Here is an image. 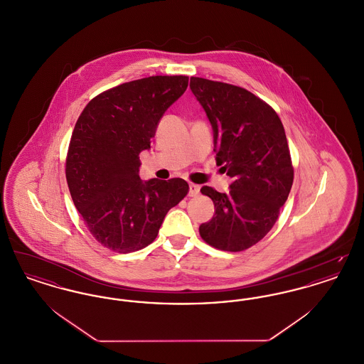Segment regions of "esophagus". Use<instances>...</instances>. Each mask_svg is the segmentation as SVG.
Listing matches in <instances>:
<instances>
[{
    "label": "esophagus",
    "instance_id": "34e87169",
    "mask_svg": "<svg viewBox=\"0 0 364 364\" xmlns=\"http://www.w3.org/2000/svg\"><path fill=\"white\" fill-rule=\"evenodd\" d=\"M199 191H200L199 186L190 184V192H188V195H190V196H198V195H199Z\"/></svg>",
    "mask_w": 364,
    "mask_h": 364
}]
</instances>
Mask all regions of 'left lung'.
<instances>
[{"mask_svg":"<svg viewBox=\"0 0 364 364\" xmlns=\"http://www.w3.org/2000/svg\"><path fill=\"white\" fill-rule=\"evenodd\" d=\"M190 88L211 124L217 165L233 178L226 193L202 187L214 215L199 233L214 248L247 250L276 224L292 188L284 125L273 107L242 87L191 77Z\"/></svg>","mask_w":364,"mask_h":364,"instance_id":"left-lung-1","label":"left lung"}]
</instances>
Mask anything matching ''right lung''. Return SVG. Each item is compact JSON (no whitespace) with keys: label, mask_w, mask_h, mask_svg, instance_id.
Here are the masks:
<instances>
[{"label":"right lung","mask_w":364,"mask_h":364,"mask_svg":"<svg viewBox=\"0 0 364 364\" xmlns=\"http://www.w3.org/2000/svg\"><path fill=\"white\" fill-rule=\"evenodd\" d=\"M187 87L181 75L128 82L91 100L76 122L65 165L70 196L95 240L114 252L154 242L166 213L188 192L183 178L139 177V154Z\"/></svg>","instance_id":"add662e5"}]
</instances>
